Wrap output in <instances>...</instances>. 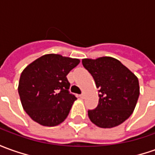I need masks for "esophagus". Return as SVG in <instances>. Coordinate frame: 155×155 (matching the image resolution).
Returning a JSON list of instances; mask_svg holds the SVG:
<instances>
[{"instance_id": "obj_1", "label": "esophagus", "mask_w": 155, "mask_h": 155, "mask_svg": "<svg viewBox=\"0 0 155 155\" xmlns=\"http://www.w3.org/2000/svg\"><path fill=\"white\" fill-rule=\"evenodd\" d=\"M79 97H81V99H83V98L85 97V94H84V93H82V94H81V95L79 96Z\"/></svg>"}]
</instances>
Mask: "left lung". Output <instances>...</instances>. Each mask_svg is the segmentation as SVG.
Segmentation results:
<instances>
[{
	"label": "left lung",
	"mask_w": 155,
	"mask_h": 155,
	"mask_svg": "<svg viewBox=\"0 0 155 155\" xmlns=\"http://www.w3.org/2000/svg\"><path fill=\"white\" fill-rule=\"evenodd\" d=\"M82 64L94 79L98 105L88 110L91 121L101 128H112L130 117L140 94L138 79L125 65L111 57L84 58Z\"/></svg>",
	"instance_id": "obj_1"
}]
</instances>
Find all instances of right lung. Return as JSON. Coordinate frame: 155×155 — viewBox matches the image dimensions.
Wrapping results in <instances>:
<instances>
[{
	"instance_id": "obj_1",
	"label": "right lung",
	"mask_w": 155,
	"mask_h": 155,
	"mask_svg": "<svg viewBox=\"0 0 155 155\" xmlns=\"http://www.w3.org/2000/svg\"><path fill=\"white\" fill-rule=\"evenodd\" d=\"M79 64L77 58L52 53L41 56L23 70L18 90L23 108L34 121L44 126L64 121L77 99L69 93L66 76Z\"/></svg>"
}]
</instances>
